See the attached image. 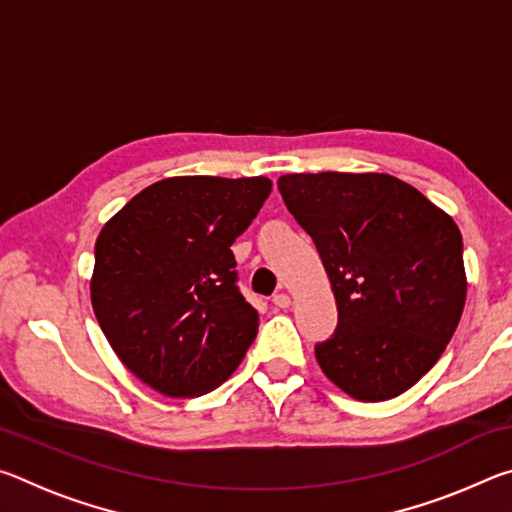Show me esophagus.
Wrapping results in <instances>:
<instances>
[{"instance_id":"34e87169","label":"esophagus","mask_w":512,"mask_h":512,"mask_svg":"<svg viewBox=\"0 0 512 512\" xmlns=\"http://www.w3.org/2000/svg\"><path fill=\"white\" fill-rule=\"evenodd\" d=\"M273 305L277 309H287L291 305V298L284 291H280V293H275V296H273Z\"/></svg>"}]
</instances>
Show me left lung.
Instances as JSON below:
<instances>
[{
	"instance_id": "obj_1",
	"label": "left lung",
	"mask_w": 512,
	"mask_h": 512,
	"mask_svg": "<svg viewBox=\"0 0 512 512\" xmlns=\"http://www.w3.org/2000/svg\"><path fill=\"white\" fill-rule=\"evenodd\" d=\"M284 205L314 239L339 323L316 359L361 402L402 395L433 368L465 305L454 219L388 173H289Z\"/></svg>"
}]
</instances>
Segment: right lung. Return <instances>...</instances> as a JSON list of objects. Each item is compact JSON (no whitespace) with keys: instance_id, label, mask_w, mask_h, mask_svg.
I'll use <instances>...</instances> for the list:
<instances>
[{"instance_id":"obj_1","label":"right lung","mask_w":512,"mask_h":512,"mask_svg":"<svg viewBox=\"0 0 512 512\" xmlns=\"http://www.w3.org/2000/svg\"><path fill=\"white\" fill-rule=\"evenodd\" d=\"M268 194L264 176L164 178L103 225L94 316L124 366L158 393L214 391L255 341L259 314L237 287L230 246Z\"/></svg>"}]
</instances>
